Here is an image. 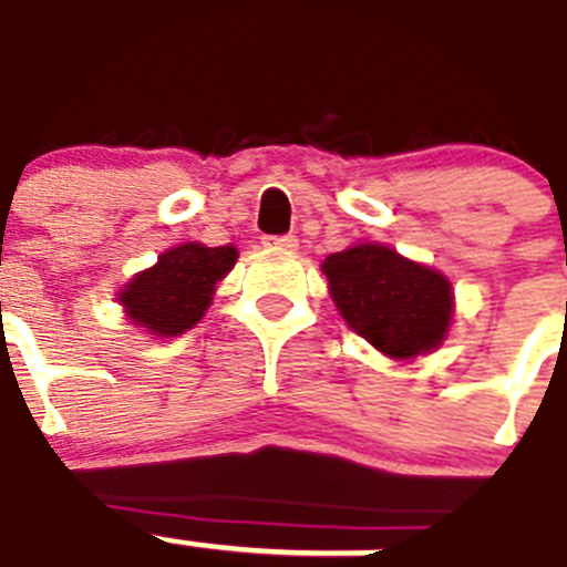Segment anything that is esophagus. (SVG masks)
Segmentation results:
<instances>
[{
  "label": "esophagus",
  "mask_w": 567,
  "mask_h": 567,
  "mask_svg": "<svg viewBox=\"0 0 567 567\" xmlns=\"http://www.w3.org/2000/svg\"><path fill=\"white\" fill-rule=\"evenodd\" d=\"M265 245L268 248H277V250H297L299 239L293 234H282V236H265Z\"/></svg>",
  "instance_id": "34e87169"
}]
</instances>
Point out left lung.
I'll return each mask as SVG.
<instances>
[{"instance_id":"left-lung-1","label":"left lung","mask_w":567,"mask_h":567,"mask_svg":"<svg viewBox=\"0 0 567 567\" xmlns=\"http://www.w3.org/2000/svg\"><path fill=\"white\" fill-rule=\"evenodd\" d=\"M322 274L344 322L385 357L431 353L447 337L454 290L440 270L365 243L328 256Z\"/></svg>"}]
</instances>
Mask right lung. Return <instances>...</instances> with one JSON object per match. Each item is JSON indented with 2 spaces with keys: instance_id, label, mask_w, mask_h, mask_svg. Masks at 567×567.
<instances>
[{
  "instance_id": "right-lung-1",
  "label": "right lung",
  "mask_w": 567,
  "mask_h": 567,
  "mask_svg": "<svg viewBox=\"0 0 567 567\" xmlns=\"http://www.w3.org/2000/svg\"><path fill=\"white\" fill-rule=\"evenodd\" d=\"M234 245L205 248L202 243H185L159 254L154 268L136 274L120 302L134 324L154 337H179L194 328L205 311L219 279L236 265Z\"/></svg>"
}]
</instances>
